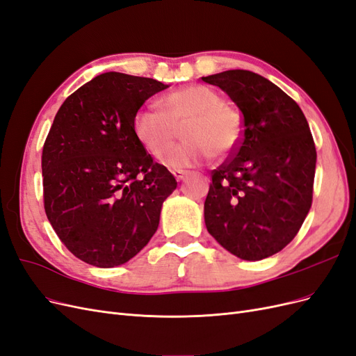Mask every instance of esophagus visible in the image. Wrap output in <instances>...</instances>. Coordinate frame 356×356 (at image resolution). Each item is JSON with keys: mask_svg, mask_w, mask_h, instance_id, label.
<instances>
[{"mask_svg": "<svg viewBox=\"0 0 356 356\" xmlns=\"http://www.w3.org/2000/svg\"><path fill=\"white\" fill-rule=\"evenodd\" d=\"M187 174H188V172H187V170H182V169H175V170H172V175L175 177V179H177V181H182V179H184V178L187 177Z\"/></svg>", "mask_w": 356, "mask_h": 356, "instance_id": "esophagus-1", "label": "esophagus"}]
</instances>
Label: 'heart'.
<instances>
[{"instance_id": "b5f03b06", "label": "heart", "mask_w": 356, "mask_h": 356, "mask_svg": "<svg viewBox=\"0 0 356 356\" xmlns=\"http://www.w3.org/2000/svg\"><path fill=\"white\" fill-rule=\"evenodd\" d=\"M159 110H139L134 118V134L148 154L161 159L185 127L186 145L171 152L165 163L181 169L202 163L211 156L224 157L238 147L242 136V115L225 104L208 86L193 84L165 95Z\"/></svg>"}]
</instances>
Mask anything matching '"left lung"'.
Wrapping results in <instances>:
<instances>
[{"label":"left lung","mask_w":356,"mask_h":356,"mask_svg":"<svg viewBox=\"0 0 356 356\" xmlns=\"http://www.w3.org/2000/svg\"><path fill=\"white\" fill-rule=\"evenodd\" d=\"M242 113V138L212 170L204 224L233 255L263 260L296 238L314 196L316 148L297 102L255 72L230 70L202 77Z\"/></svg>","instance_id":"obj_1"}]
</instances>
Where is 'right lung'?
Segmentation results:
<instances>
[{"label": "right lung", "instance_id": "right-lung-1", "mask_svg": "<svg viewBox=\"0 0 356 356\" xmlns=\"http://www.w3.org/2000/svg\"><path fill=\"white\" fill-rule=\"evenodd\" d=\"M168 84L105 72L60 105L42 147L46 215L81 261L124 264L153 238L174 175L134 134L143 104Z\"/></svg>", "mask_w": 356, "mask_h": 356}]
</instances>
